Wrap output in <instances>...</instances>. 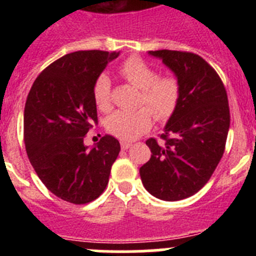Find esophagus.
<instances>
[{
	"label": "esophagus",
	"instance_id": "obj_1",
	"mask_svg": "<svg viewBox=\"0 0 256 256\" xmlns=\"http://www.w3.org/2000/svg\"><path fill=\"white\" fill-rule=\"evenodd\" d=\"M120 146H122V148H123V150H128V148H130V146H132V144H130V142L122 141L120 142Z\"/></svg>",
	"mask_w": 256,
	"mask_h": 256
}]
</instances>
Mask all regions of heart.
I'll return each mask as SVG.
<instances>
[{
    "label": "heart",
    "mask_w": 256,
    "mask_h": 256,
    "mask_svg": "<svg viewBox=\"0 0 256 256\" xmlns=\"http://www.w3.org/2000/svg\"><path fill=\"white\" fill-rule=\"evenodd\" d=\"M119 74L138 88V106L144 108L112 112L106 119V130L122 141H133L150 130L154 116L158 120H166L173 115L180 102V86L176 76H158L150 64L136 56L124 61L119 66ZM94 100L101 112L112 108V82L105 74H101L94 82Z\"/></svg>",
    "instance_id": "obj_1"
}]
</instances>
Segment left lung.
<instances>
[{
  "instance_id": "left-lung-1",
  "label": "left lung",
  "mask_w": 256,
  "mask_h": 256,
  "mask_svg": "<svg viewBox=\"0 0 256 256\" xmlns=\"http://www.w3.org/2000/svg\"><path fill=\"white\" fill-rule=\"evenodd\" d=\"M148 54L176 74L180 98L160 136L162 141H146L151 158L140 168V176L152 196L178 201L200 191L223 156L230 120L227 92L216 70L196 54Z\"/></svg>"
}]
</instances>
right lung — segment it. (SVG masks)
Instances as JSON below:
<instances>
[{
  "mask_svg": "<svg viewBox=\"0 0 256 256\" xmlns=\"http://www.w3.org/2000/svg\"><path fill=\"white\" fill-rule=\"evenodd\" d=\"M119 52L76 51L37 76L24 108V142L40 180L61 200L91 202L106 188L120 144L105 134L92 148L84 140L97 124L94 86Z\"/></svg>",
  "mask_w": 256,
  "mask_h": 256,
  "instance_id": "right-lung-1",
  "label": "right lung"
}]
</instances>
